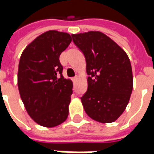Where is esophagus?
<instances>
[{"instance_id": "34e87169", "label": "esophagus", "mask_w": 154, "mask_h": 154, "mask_svg": "<svg viewBox=\"0 0 154 154\" xmlns=\"http://www.w3.org/2000/svg\"><path fill=\"white\" fill-rule=\"evenodd\" d=\"M78 80H79V77H78V76H75V77L73 78V81H74V82H77Z\"/></svg>"}]
</instances>
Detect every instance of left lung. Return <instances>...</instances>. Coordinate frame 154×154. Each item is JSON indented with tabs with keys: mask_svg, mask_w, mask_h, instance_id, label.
<instances>
[{
	"mask_svg": "<svg viewBox=\"0 0 154 154\" xmlns=\"http://www.w3.org/2000/svg\"><path fill=\"white\" fill-rule=\"evenodd\" d=\"M86 57L87 91L80 98L88 116L101 123L116 121L129 102L133 73L126 52L98 31L72 34Z\"/></svg>",
	"mask_w": 154,
	"mask_h": 154,
	"instance_id": "1",
	"label": "left lung"
}]
</instances>
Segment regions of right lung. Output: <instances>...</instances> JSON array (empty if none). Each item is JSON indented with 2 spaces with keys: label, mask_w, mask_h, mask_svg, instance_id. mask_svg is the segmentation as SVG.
Segmentation results:
<instances>
[{
  "label": "right lung",
  "mask_w": 154,
  "mask_h": 154,
  "mask_svg": "<svg viewBox=\"0 0 154 154\" xmlns=\"http://www.w3.org/2000/svg\"><path fill=\"white\" fill-rule=\"evenodd\" d=\"M71 41L68 33L51 30L37 37L21 54L20 95L28 115L43 127H56L68 118L73 82L62 76L59 57Z\"/></svg>",
  "instance_id": "right-lung-1"
}]
</instances>
